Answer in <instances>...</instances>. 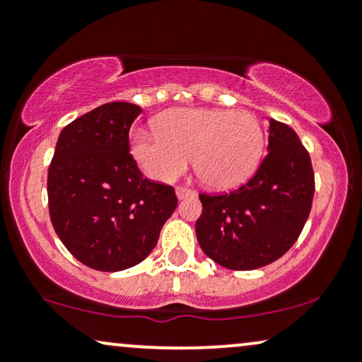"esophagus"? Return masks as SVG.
I'll use <instances>...</instances> for the list:
<instances>
[{
    "instance_id": "obj_1",
    "label": "esophagus",
    "mask_w": 362,
    "mask_h": 362,
    "mask_svg": "<svg viewBox=\"0 0 362 362\" xmlns=\"http://www.w3.org/2000/svg\"><path fill=\"white\" fill-rule=\"evenodd\" d=\"M177 195H178V199L194 197V195H195V190L189 189V187H184V185H180V187H177Z\"/></svg>"
}]
</instances>
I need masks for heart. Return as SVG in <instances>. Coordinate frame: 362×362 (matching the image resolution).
<instances>
[{"mask_svg": "<svg viewBox=\"0 0 362 362\" xmlns=\"http://www.w3.org/2000/svg\"><path fill=\"white\" fill-rule=\"evenodd\" d=\"M265 148L260 120L250 112L173 110L156 122V134L136 132L132 155L153 178L172 182L189 160L199 180L213 189L247 182L259 168Z\"/></svg>", "mask_w": 362, "mask_h": 362, "instance_id": "1", "label": "heart"}]
</instances>
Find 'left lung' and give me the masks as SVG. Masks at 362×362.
I'll list each match as a JSON object with an SVG mask.
<instances>
[{
  "instance_id": "left-lung-1",
  "label": "left lung",
  "mask_w": 362,
  "mask_h": 362,
  "mask_svg": "<svg viewBox=\"0 0 362 362\" xmlns=\"http://www.w3.org/2000/svg\"><path fill=\"white\" fill-rule=\"evenodd\" d=\"M267 148L247 184L230 194H199V245L231 271H253L281 259L310 216L315 173L308 149L288 124L276 119H271Z\"/></svg>"
}]
</instances>
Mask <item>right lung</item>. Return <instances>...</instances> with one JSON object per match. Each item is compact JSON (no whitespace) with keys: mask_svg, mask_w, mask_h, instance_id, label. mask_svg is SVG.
Wrapping results in <instances>:
<instances>
[{"mask_svg":"<svg viewBox=\"0 0 362 362\" xmlns=\"http://www.w3.org/2000/svg\"><path fill=\"white\" fill-rule=\"evenodd\" d=\"M141 109L110 102L61 131L47 172L49 216L74 259L95 271L134 267L178 204L172 185L143 178L129 153Z\"/></svg>","mask_w":362,"mask_h":362,"instance_id":"add662e5","label":"right lung"}]
</instances>
